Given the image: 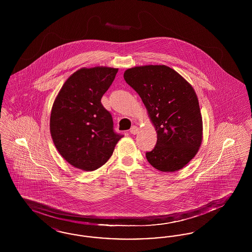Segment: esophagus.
Masks as SVG:
<instances>
[{
  "label": "esophagus",
  "instance_id": "esophagus-1",
  "mask_svg": "<svg viewBox=\"0 0 252 252\" xmlns=\"http://www.w3.org/2000/svg\"><path fill=\"white\" fill-rule=\"evenodd\" d=\"M138 131H139V128H138L136 126H133L131 128H130V130H129V132H130L131 134H134V135H135V134H137Z\"/></svg>",
  "mask_w": 252,
  "mask_h": 252
}]
</instances>
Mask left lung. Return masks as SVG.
<instances>
[{
	"label": "left lung",
	"instance_id": "obj_1",
	"mask_svg": "<svg viewBox=\"0 0 252 252\" xmlns=\"http://www.w3.org/2000/svg\"><path fill=\"white\" fill-rule=\"evenodd\" d=\"M126 82L142 98L157 132L148 162L161 172L184 167L202 142V117L196 94L179 72L165 65L127 69Z\"/></svg>",
	"mask_w": 252,
	"mask_h": 252
}]
</instances>
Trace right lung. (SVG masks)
<instances>
[{
	"instance_id": "add662e5",
	"label": "right lung",
	"mask_w": 252,
	"mask_h": 252,
	"mask_svg": "<svg viewBox=\"0 0 252 252\" xmlns=\"http://www.w3.org/2000/svg\"><path fill=\"white\" fill-rule=\"evenodd\" d=\"M117 72L103 66L82 68L66 80L55 99L51 136L60 155L75 168L101 167L123 137L113 130L111 114L101 103Z\"/></svg>"
}]
</instances>
